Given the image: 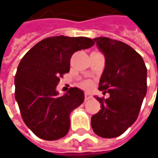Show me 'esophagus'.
<instances>
[{
	"mask_svg": "<svg viewBox=\"0 0 158 158\" xmlns=\"http://www.w3.org/2000/svg\"><path fill=\"white\" fill-rule=\"evenodd\" d=\"M89 99H91V95L89 92H85V101H88Z\"/></svg>",
	"mask_w": 158,
	"mask_h": 158,
	"instance_id": "1",
	"label": "esophagus"
}]
</instances>
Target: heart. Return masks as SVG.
I'll return each mask as SVG.
<instances>
[{
    "label": "heart",
    "mask_w": 158,
    "mask_h": 158,
    "mask_svg": "<svg viewBox=\"0 0 158 158\" xmlns=\"http://www.w3.org/2000/svg\"><path fill=\"white\" fill-rule=\"evenodd\" d=\"M81 86H82L83 88H85V89H89V88L91 87V82H90V81H89V80L84 81V82L81 84Z\"/></svg>",
    "instance_id": "obj_1"
}]
</instances>
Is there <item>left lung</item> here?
I'll use <instances>...</instances> for the list:
<instances>
[{"mask_svg":"<svg viewBox=\"0 0 158 158\" xmlns=\"http://www.w3.org/2000/svg\"><path fill=\"white\" fill-rule=\"evenodd\" d=\"M93 40L105 56L99 89L110 97H96L102 109L91 117V127L97 135L113 138L123 135L138 117L146 94L147 69L142 56L127 44L108 37Z\"/></svg>","mask_w":158,"mask_h":158,"instance_id":"1","label":"left lung"}]
</instances>
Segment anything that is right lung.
I'll use <instances>...</instances> for the list:
<instances>
[{"label": "right lung", "instance_id": "right-lung-1", "mask_svg": "<svg viewBox=\"0 0 158 158\" xmlns=\"http://www.w3.org/2000/svg\"><path fill=\"white\" fill-rule=\"evenodd\" d=\"M93 45L89 37H48L20 61L15 77V100L24 123L39 138L53 141L68 134L70 112L84 102V92L75 87L58 96L56 88L69 72L72 55Z\"/></svg>", "mask_w": 158, "mask_h": 158}]
</instances>
